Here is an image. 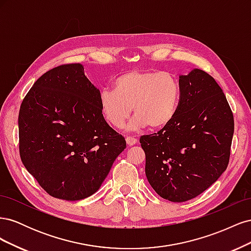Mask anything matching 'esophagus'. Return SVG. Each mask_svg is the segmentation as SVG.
Masks as SVG:
<instances>
[{
    "mask_svg": "<svg viewBox=\"0 0 251 251\" xmlns=\"http://www.w3.org/2000/svg\"><path fill=\"white\" fill-rule=\"evenodd\" d=\"M126 143L128 144V146H134V144H136V143L138 142L137 139L134 138V137H131V136H128V137H126Z\"/></svg>",
    "mask_w": 251,
    "mask_h": 251,
    "instance_id": "34e87169",
    "label": "esophagus"
}]
</instances>
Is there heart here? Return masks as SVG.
Instances as JSON below:
<instances>
[{"instance_id":"heart-1","label":"heart","mask_w":251,"mask_h":251,"mask_svg":"<svg viewBox=\"0 0 251 251\" xmlns=\"http://www.w3.org/2000/svg\"><path fill=\"white\" fill-rule=\"evenodd\" d=\"M114 90L103 89L100 94L104 118L115 127H123L132 112L128 128L150 126L161 130L175 117L181 98V86L176 75L169 72L131 70L114 80Z\"/></svg>"}]
</instances>
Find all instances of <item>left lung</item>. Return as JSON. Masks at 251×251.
Returning a JSON list of instances; mask_svg holds the SVG:
<instances>
[{"mask_svg":"<svg viewBox=\"0 0 251 251\" xmlns=\"http://www.w3.org/2000/svg\"><path fill=\"white\" fill-rule=\"evenodd\" d=\"M176 115L158 133L140 137L146 175L154 191L172 202L202 194L225 172L234 130L222 89L209 74L193 69L180 75Z\"/></svg>","mask_w":251,"mask_h":251,"instance_id":"8db88e82","label":"left lung"}]
</instances>
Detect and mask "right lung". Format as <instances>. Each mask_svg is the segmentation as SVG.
<instances>
[{
	"mask_svg": "<svg viewBox=\"0 0 251 251\" xmlns=\"http://www.w3.org/2000/svg\"><path fill=\"white\" fill-rule=\"evenodd\" d=\"M100 94L81 64L62 65L43 74L21 104L22 162L54 198L96 193L126 147L104 120Z\"/></svg>",
	"mask_w": 251,
	"mask_h": 251,
	"instance_id": "obj_1",
	"label": "right lung"
}]
</instances>
